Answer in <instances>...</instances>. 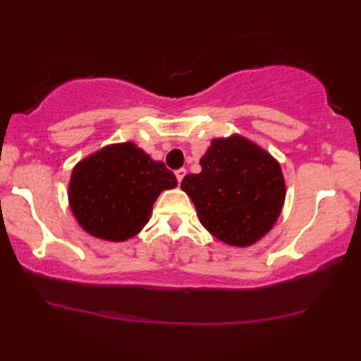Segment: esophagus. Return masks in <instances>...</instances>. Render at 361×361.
Masks as SVG:
<instances>
[{
	"instance_id": "34e87169",
	"label": "esophagus",
	"mask_w": 361,
	"mask_h": 361,
	"mask_svg": "<svg viewBox=\"0 0 361 361\" xmlns=\"http://www.w3.org/2000/svg\"><path fill=\"white\" fill-rule=\"evenodd\" d=\"M185 174H187V171L184 169V167H182V169H179V171H176V177H177V180L182 182V179H184Z\"/></svg>"
}]
</instances>
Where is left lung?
I'll list each match as a JSON object with an SVG mask.
<instances>
[{
	"label": "left lung",
	"instance_id": "obj_1",
	"mask_svg": "<svg viewBox=\"0 0 361 361\" xmlns=\"http://www.w3.org/2000/svg\"><path fill=\"white\" fill-rule=\"evenodd\" d=\"M199 174L180 189L194 202L200 224L230 246L259 241L279 219L286 182L279 162L241 135L212 140Z\"/></svg>",
	"mask_w": 361,
	"mask_h": 361
}]
</instances>
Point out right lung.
Returning <instances> with one entry per match:
<instances>
[{
	"instance_id": "add662e5",
	"label": "right lung",
	"mask_w": 361,
	"mask_h": 361,
	"mask_svg": "<svg viewBox=\"0 0 361 361\" xmlns=\"http://www.w3.org/2000/svg\"><path fill=\"white\" fill-rule=\"evenodd\" d=\"M176 185L164 162L151 159L135 142H116L77 162L68 205L88 235L126 241L145 228L161 192Z\"/></svg>"
}]
</instances>
